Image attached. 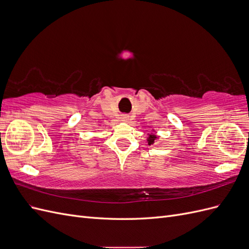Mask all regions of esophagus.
Returning <instances> with one entry per match:
<instances>
[{"mask_svg": "<svg viewBox=\"0 0 249 249\" xmlns=\"http://www.w3.org/2000/svg\"><path fill=\"white\" fill-rule=\"evenodd\" d=\"M122 119H123V120H124V122H125V120L129 119V116L125 115V114H124V115H122Z\"/></svg>", "mask_w": 249, "mask_h": 249, "instance_id": "34e87169", "label": "esophagus"}]
</instances>
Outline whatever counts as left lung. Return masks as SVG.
I'll list each match as a JSON object with an SVG mask.
<instances>
[{
  "label": "left lung",
  "instance_id": "1",
  "mask_svg": "<svg viewBox=\"0 0 249 249\" xmlns=\"http://www.w3.org/2000/svg\"><path fill=\"white\" fill-rule=\"evenodd\" d=\"M156 135H154V134H152V135H149V137H147V142H148V145H150V144H153V143L155 142V140H156Z\"/></svg>",
  "mask_w": 249,
  "mask_h": 249
}]
</instances>
